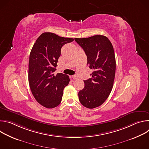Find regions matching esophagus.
I'll return each instance as SVG.
<instances>
[{
	"label": "esophagus",
	"instance_id": "1",
	"mask_svg": "<svg viewBox=\"0 0 149 149\" xmlns=\"http://www.w3.org/2000/svg\"><path fill=\"white\" fill-rule=\"evenodd\" d=\"M72 78L74 79H77L78 78V77L77 76H76V75H73L72 77Z\"/></svg>",
	"mask_w": 149,
	"mask_h": 149
}]
</instances>
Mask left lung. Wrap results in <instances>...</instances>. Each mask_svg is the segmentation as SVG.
Listing matches in <instances>:
<instances>
[{
    "label": "left lung",
    "instance_id": "left-lung-1",
    "mask_svg": "<svg viewBox=\"0 0 149 149\" xmlns=\"http://www.w3.org/2000/svg\"><path fill=\"white\" fill-rule=\"evenodd\" d=\"M87 56V64L94 71L84 80L85 86L78 93L80 102L88 109L99 107L109 97L116 74V58L110 40L103 35L75 38Z\"/></svg>",
    "mask_w": 149,
    "mask_h": 149
}]
</instances>
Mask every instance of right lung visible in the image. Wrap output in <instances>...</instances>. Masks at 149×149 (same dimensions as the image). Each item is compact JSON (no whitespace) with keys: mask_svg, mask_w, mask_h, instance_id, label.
Returning a JSON list of instances; mask_svg holds the SVG:
<instances>
[{"mask_svg":"<svg viewBox=\"0 0 149 149\" xmlns=\"http://www.w3.org/2000/svg\"><path fill=\"white\" fill-rule=\"evenodd\" d=\"M73 38L61 37L51 32L42 33L30 53L28 80L32 93L42 106L52 109L61 103L63 91L68 86V75L54 72L56 70L61 49Z\"/></svg>","mask_w":149,"mask_h":149,"instance_id":"1","label":"right lung"}]
</instances>
